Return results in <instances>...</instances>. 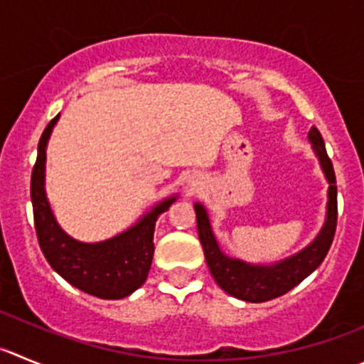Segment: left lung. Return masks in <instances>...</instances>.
<instances>
[{"label": "left lung", "instance_id": "left-lung-1", "mask_svg": "<svg viewBox=\"0 0 364 364\" xmlns=\"http://www.w3.org/2000/svg\"><path fill=\"white\" fill-rule=\"evenodd\" d=\"M309 141L313 143V150L328 182L327 218L316 240L299 254L269 266L250 264L241 259L228 257L221 252L214 237L205 207L202 203H195L198 237L205 254L207 266L218 286L228 295L254 304L268 302L277 296H282L284 293L295 288L296 284L302 282L307 275H311L327 255L338 223V188H336L334 168L325 150L323 137L316 127H311Z\"/></svg>", "mask_w": 364, "mask_h": 364}]
</instances>
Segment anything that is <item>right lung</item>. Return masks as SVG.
I'll return each mask as SVG.
<instances>
[{
  "mask_svg": "<svg viewBox=\"0 0 364 364\" xmlns=\"http://www.w3.org/2000/svg\"><path fill=\"white\" fill-rule=\"evenodd\" d=\"M58 116L48 123L41 136L30 184L33 221L41 250L51 268L80 291L105 300L124 299L141 288L146 280L155 250V221L169 209L176 196L162 200L136 225L110 240L100 243H82L73 240L58 227L44 191L46 144Z\"/></svg>",
  "mask_w": 364,
  "mask_h": 364,
  "instance_id": "right-lung-1",
  "label": "right lung"
}]
</instances>
